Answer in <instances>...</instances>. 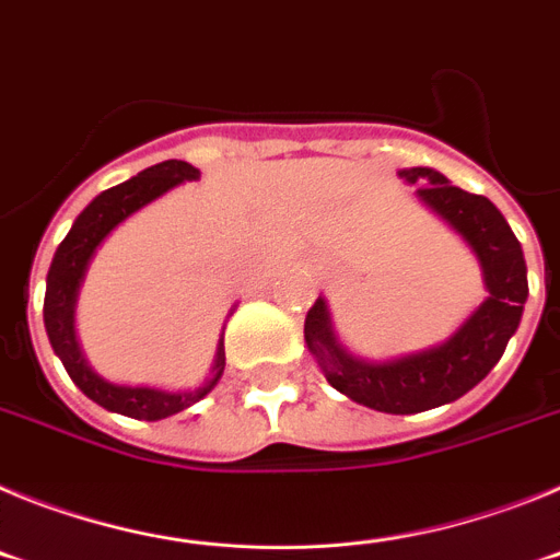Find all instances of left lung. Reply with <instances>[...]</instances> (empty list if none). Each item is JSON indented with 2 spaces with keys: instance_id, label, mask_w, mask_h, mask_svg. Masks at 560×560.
Instances as JSON below:
<instances>
[{
  "instance_id": "left-lung-1",
  "label": "left lung",
  "mask_w": 560,
  "mask_h": 560,
  "mask_svg": "<svg viewBox=\"0 0 560 560\" xmlns=\"http://www.w3.org/2000/svg\"><path fill=\"white\" fill-rule=\"evenodd\" d=\"M398 176L415 185V196L471 246L482 266L488 300L434 348L389 361H364L336 341L328 305L319 296L305 316V345L341 395L375 412L412 415L463 398L491 373L522 323L527 266L522 244L485 196L459 190L432 167H409Z\"/></svg>"
}]
</instances>
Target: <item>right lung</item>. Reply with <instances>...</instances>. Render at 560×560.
Segmentation results:
<instances>
[{
    "instance_id": "obj_1",
    "label": "right lung",
    "mask_w": 560,
    "mask_h": 560,
    "mask_svg": "<svg viewBox=\"0 0 560 560\" xmlns=\"http://www.w3.org/2000/svg\"><path fill=\"white\" fill-rule=\"evenodd\" d=\"M199 179V171L190 162L167 160L160 165L145 167L137 173L133 179L122 182L117 187H108L97 196L86 210L81 212L56 249L52 266L47 271V294H44V328H47L49 345L56 350L58 359L63 361L69 378L75 381L86 398L101 404L103 409L126 418L137 420H162L171 415L182 412L190 404L205 398L215 384H219L221 373H224V341H219V353H215V364H212V378L205 387L192 389V393H165V389L151 387H122V384H108L106 378L89 368L86 359L81 353L75 336V303L78 289L83 283V275L89 269V260L95 255L97 246L103 244V237L114 230L117 224L151 205L153 199L165 196L171 187L182 185V182Z\"/></svg>"
}]
</instances>
